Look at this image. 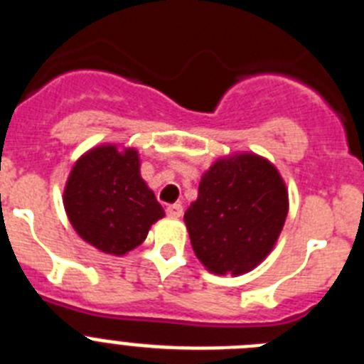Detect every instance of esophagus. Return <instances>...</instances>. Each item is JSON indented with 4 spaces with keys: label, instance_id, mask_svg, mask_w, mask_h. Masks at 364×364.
<instances>
[{
    "label": "esophagus",
    "instance_id": "obj_1",
    "mask_svg": "<svg viewBox=\"0 0 364 364\" xmlns=\"http://www.w3.org/2000/svg\"><path fill=\"white\" fill-rule=\"evenodd\" d=\"M166 213H167V217L178 218V217H182V213H184V208H182V204H171V205H167Z\"/></svg>",
    "mask_w": 364,
    "mask_h": 364
}]
</instances>
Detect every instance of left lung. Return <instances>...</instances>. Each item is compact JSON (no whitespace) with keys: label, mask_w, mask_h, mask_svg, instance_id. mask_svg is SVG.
Returning <instances> with one entry per match:
<instances>
[{"label":"left lung","mask_w":364,"mask_h":364,"mask_svg":"<svg viewBox=\"0 0 364 364\" xmlns=\"http://www.w3.org/2000/svg\"><path fill=\"white\" fill-rule=\"evenodd\" d=\"M288 215V188L268 159L235 153L215 160L184 222L193 252L208 272L239 277L262 262Z\"/></svg>","instance_id":"8db88e82"}]
</instances>
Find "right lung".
<instances>
[{"label": "right lung", "mask_w": 364, "mask_h": 364, "mask_svg": "<svg viewBox=\"0 0 364 364\" xmlns=\"http://www.w3.org/2000/svg\"><path fill=\"white\" fill-rule=\"evenodd\" d=\"M63 208L74 231L98 252L122 257L146 240L164 217L134 147L102 144L85 151L69 173Z\"/></svg>", "instance_id": "obj_1"}]
</instances>
